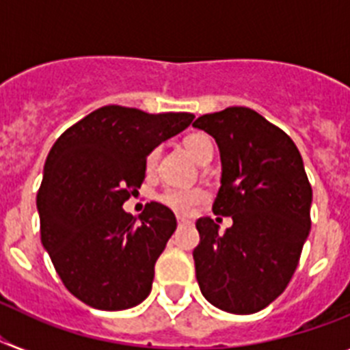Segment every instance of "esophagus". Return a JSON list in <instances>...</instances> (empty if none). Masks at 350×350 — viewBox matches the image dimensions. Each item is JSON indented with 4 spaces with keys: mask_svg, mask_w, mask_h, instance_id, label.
<instances>
[{
    "mask_svg": "<svg viewBox=\"0 0 350 350\" xmlns=\"http://www.w3.org/2000/svg\"><path fill=\"white\" fill-rule=\"evenodd\" d=\"M178 224H180V226H185V224H190V220L183 219V217H178Z\"/></svg>",
    "mask_w": 350,
    "mask_h": 350,
    "instance_id": "34e87169",
    "label": "esophagus"
}]
</instances>
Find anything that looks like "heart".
<instances>
[{
  "mask_svg": "<svg viewBox=\"0 0 350 350\" xmlns=\"http://www.w3.org/2000/svg\"><path fill=\"white\" fill-rule=\"evenodd\" d=\"M183 146L189 151L190 157L196 161H199V163L213 157V142H211L208 135L199 133V131L187 135L183 139ZM158 157H160V151L157 148L148 152V157H146V169H148V172H152V170L157 169ZM206 198V190L202 189H165L160 193V201L165 206H169L170 210L181 213V215H190L196 210V206L201 204Z\"/></svg>",
  "mask_w": 350,
  "mask_h": 350,
  "instance_id": "1",
  "label": "heart"
}]
</instances>
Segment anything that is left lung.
Returning a JSON list of instances; mask_svg holds the SVG:
<instances>
[{
  "label": "left lung",
  "mask_w": 350,
  "mask_h": 350,
  "mask_svg": "<svg viewBox=\"0 0 350 350\" xmlns=\"http://www.w3.org/2000/svg\"><path fill=\"white\" fill-rule=\"evenodd\" d=\"M215 139L222 161L213 213L231 217L219 233L213 219L196 222V278L208 302L249 315L278 299L299 265L310 234L311 185L288 135L245 107L198 117Z\"/></svg>",
  "instance_id": "1"
}]
</instances>
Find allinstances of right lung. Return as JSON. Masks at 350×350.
<instances>
[{
    "instance_id": "add662e5",
    "label": "right lung",
    "mask_w": 350,
    "mask_h": 350,
    "mask_svg": "<svg viewBox=\"0 0 350 350\" xmlns=\"http://www.w3.org/2000/svg\"><path fill=\"white\" fill-rule=\"evenodd\" d=\"M192 120L187 111L108 105L53 144L37 193L40 240L62 283L85 304L128 310L151 292L176 217L152 201L137 219L122 204L146 178L148 152Z\"/></svg>"
}]
</instances>
